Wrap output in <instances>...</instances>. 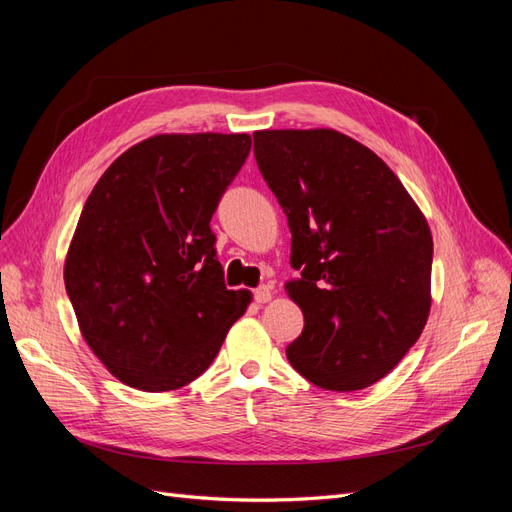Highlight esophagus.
I'll return each mask as SVG.
<instances>
[{
  "label": "esophagus",
  "mask_w": 512,
  "mask_h": 512,
  "mask_svg": "<svg viewBox=\"0 0 512 512\" xmlns=\"http://www.w3.org/2000/svg\"><path fill=\"white\" fill-rule=\"evenodd\" d=\"M271 299V288L269 286H260L254 290V301L256 303H267Z\"/></svg>",
  "instance_id": "esophagus-1"
}]
</instances>
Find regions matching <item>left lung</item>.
I'll list each match as a JSON object with an SVG mask.
<instances>
[{
  "instance_id": "8db88e82",
  "label": "left lung",
  "mask_w": 512,
  "mask_h": 512,
  "mask_svg": "<svg viewBox=\"0 0 512 512\" xmlns=\"http://www.w3.org/2000/svg\"><path fill=\"white\" fill-rule=\"evenodd\" d=\"M254 156L290 243L301 307L290 365L327 391H361L404 359L429 316L433 241L374 151L335 130L254 132Z\"/></svg>"
}]
</instances>
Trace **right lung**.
Instances as JSON below:
<instances>
[{
	"label": "right lung",
	"mask_w": 512,
	"mask_h": 512,
	"mask_svg": "<svg viewBox=\"0 0 512 512\" xmlns=\"http://www.w3.org/2000/svg\"><path fill=\"white\" fill-rule=\"evenodd\" d=\"M252 149L247 134H164L91 190L64 280L89 348L134 389L173 391L213 363L250 292L228 290L211 218Z\"/></svg>",
	"instance_id": "1"
}]
</instances>
